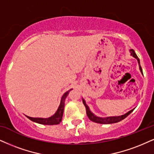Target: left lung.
I'll use <instances>...</instances> for the list:
<instances>
[{
    "mask_svg": "<svg viewBox=\"0 0 154 154\" xmlns=\"http://www.w3.org/2000/svg\"><path fill=\"white\" fill-rule=\"evenodd\" d=\"M131 52V55L134 57V58H136L138 60V65H139V68H140V71L142 73H143V71H142V68L141 67V65H140V60L138 57L137 56V55L136 54L135 51H134L133 49H131L130 50ZM83 103L84 104L85 107H86V114L88 116V119H90L91 121H93V122L95 123H101V124H110V123H118L119 121H122L123 119H124L125 118H126L128 116V115L130 114L131 112L134 111V109L131 110L130 111L127 112L126 113H125L124 115H121V116H110V117H106V118H101V117H98L96 116H95L94 113H92L91 111H90L89 109L88 106L86 105V101H85L84 99H83Z\"/></svg>",
    "mask_w": 154,
    "mask_h": 154,
    "instance_id": "1",
    "label": "left lung"
}]
</instances>
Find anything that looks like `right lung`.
Segmentation results:
<instances>
[{"label": "right lung", "mask_w": 154, "mask_h": 154, "mask_svg": "<svg viewBox=\"0 0 154 154\" xmlns=\"http://www.w3.org/2000/svg\"><path fill=\"white\" fill-rule=\"evenodd\" d=\"M72 90V89H71ZM66 91L65 94L63 95L61 100H60V103L59 107H58L57 111L55 113L54 115H53L52 116L46 118V119H43V118H32L27 116V118L31 120L33 122L40 123V124H43V125H57L59 124L60 121L62 120L63 114V109H64V106H65V99L67 97V96L69 94L70 91Z\"/></svg>", "instance_id": "right-lung-1"}]
</instances>
